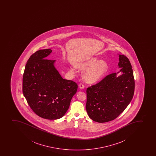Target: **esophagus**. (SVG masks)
<instances>
[{"label": "esophagus", "instance_id": "esophagus-1", "mask_svg": "<svg viewBox=\"0 0 156 156\" xmlns=\"http://www.w3.org/2000/svg\"><path fill=\"white\" fill-rule=\"evenodd\" d=\"M84 85L82 83H81L79 84V87L81 89V90H83L84 88Z\"/></svg>", "mask_w": 156, "mask_h": 156}]
</instances>
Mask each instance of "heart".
Instances as JSON below:
<instances>
[{
	"mask_svg": "<svg viewBox=\"0 0 156 156\" xmlns=\"http://www.w3.org/2000/svg\"><path fill=\"white\" fill-rule=\"evenodd\" d=\"M77 68L81 70H86L83 74V79L86 83L92 84L102 79L107 73L109 67L107 61L94 57L81 61L77 63L76 66L72 65L70 71L72 73H75Z\"/></svg>",
	"mask_w": 156,
	"mask_h": 156,
	"instance_id": "b5f03b06",
	"label": "heart"
}]
</instances>
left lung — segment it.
I'll return each instance as SVG.
<instances>
[{"label":"left lung","mask_w":156,"mask_h":156,"mask_svg":"<svg viewBox=\"0 0 156 156\" xmlns=\"http://www.w3.org/2000/svg\"><path fill=\"white\" fill-rule=\"evenodd\" d=\"M119 56L120 71L107 75L86 90V111L95 122L114 120L126 109L133 97L135 81L131 63L126 56Z\"/></svg>","instance_id":"left-lung-1"}]
</instances>
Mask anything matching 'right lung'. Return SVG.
<instances>
[{"label":"right lung","instance_id":"add662e5","mask_svg":"<svg viewBox=\"0 0 156 156\" xmlns=\"http://www.w3.org/2000/svg\"><path fill=\"white\" fill-rule=\"evenodd\" d=\"M52 50L41 49L30 56L23 76V93L30 108L38 116L57 120L66 114L77 90L73 81L63 79L47 59Z\"/></svg>","mask_w":156,"mask_h":156}]
</instances>
